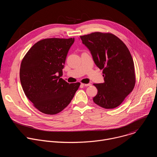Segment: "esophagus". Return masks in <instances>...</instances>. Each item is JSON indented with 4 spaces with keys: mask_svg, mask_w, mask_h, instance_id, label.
I'll list each match as a JSON object with an SVG mask.
<instances>
[{
    "mask_svg": "<svg viewBox=\"0 0 157 157\" xmlns=\"http://www.w3.org/2000/svg\"><path fill=\"white\" fill-rule=\"evenodd\" d=\"M81 85H82L83 86H86V87H87V86H91V84H90V83H88V84H84V83H81Z\"/></svg>",
    "mask_w": 157,
    "mask_h": 157,
    "instance_id": "esophagus-1",
    "label": "esophagus"
}]
</instances>
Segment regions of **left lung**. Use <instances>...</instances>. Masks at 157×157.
<instances>
[{
  "mask_svg": "<svg viewBox=\"0 0 157 157\" xmlns=\"http://www.w3.org/2000/svg\"><path fill=\"white\" fill-rule=\"evenodd\" d=\"M80 38L90 50L97 67L103 70L104 82L94 84L98 90L94 102L106 109L118 107L136 83L134 64L129 49L110 33L95 32Z\"/></svg>",
  "mask_w": 157,
  "mask_h": 157,
  "instance_id": "obj_1",
  "label": "left lung"
}]
</instances>
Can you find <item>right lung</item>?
<instances>
[{"instance_id": "add662e5", "label": "right lung", "mask_w": 157, "mask_h": 157, "mask_svg": "<svg viewBox=\"0 0 157 157\" xmlns=\"http://www.w3.org/2000/svg\"><path fill=\"white\" fill-rule=\"evenodd\" d=\"M74 38H47L36 42L23 57L20 78L23 91L40 112L56 115L66 108L80 83L60 77Z\"/></svg>"}]
</instances>
